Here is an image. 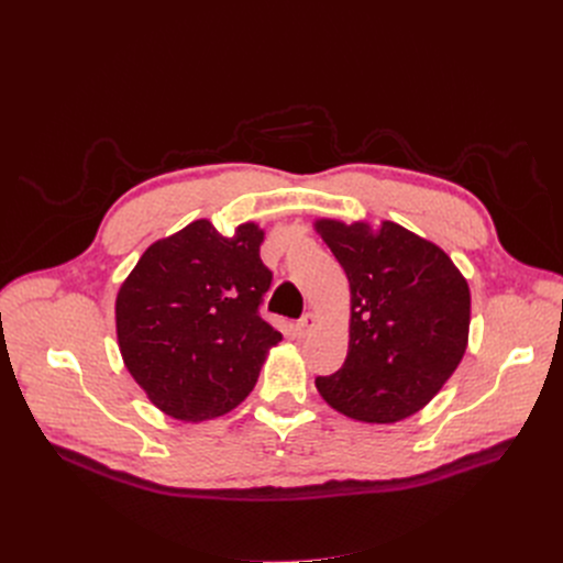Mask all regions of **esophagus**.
Masks as SVG:
<instances>
[{
	"mask_svg": "<svg viewBox=\"0 0 563 563\" xmlns=\"http://www.w3.org/2000/svg\"><path fill=\"white\" fill-rule=\"evenodd\" d=\"M317 323H319L317 314H314V312H306V314L301 317V321H299V331H301V335H308L310 331H314V329H317Z\"/></svg>",
	"mask_w": 563,
	"mask_h": 563,
	"instance_id": "1",
	"label": "esophagus"
}]
</instances>
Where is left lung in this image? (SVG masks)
I'll use <instances>...</instances> for the list:
<instances>
[{"mask_svg":"<svg viewBox=\"0 0 563 563\" xmlns=\"http://www.w3.org/2000/svg\"><path fill=\"white\" fill-rule=\"evenodd\" d=\"M349 278L351 321L342 369L314 386L342 416L393 424L424 408L459 367L470 331V287L450 255L399 223L314 221Z\"/></svg>","mask_w":563,"mask_h":563,"instance_id":"1","label":"left lung"}]
</instances>
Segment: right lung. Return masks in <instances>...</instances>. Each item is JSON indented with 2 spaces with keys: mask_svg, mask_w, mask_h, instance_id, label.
Listing matches in <instances>:
<instances>
[{
  "mask_svg": "<svg viewBox=\"0 0 563 563\" xmlns=\"http://www.w3.org/2000/svg\"><path fill=\"white\" fill-rule=\"evenodd\" d=\"M264 230L221 234L198 219L147 246L115 297V335L134 380L159 410L202 422L240 406L283 335L260 317L272 272Z\"/></svg>",
  "mask_w": 563,
  "mask_h": 563,
  "instance_id": "right-lung-1",
  "label": "right lung"
}]
</instances>
